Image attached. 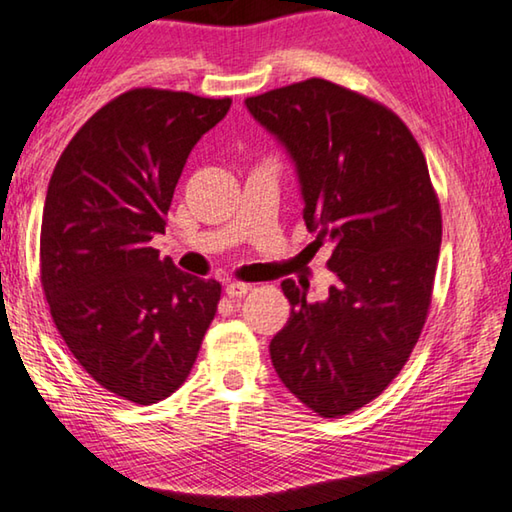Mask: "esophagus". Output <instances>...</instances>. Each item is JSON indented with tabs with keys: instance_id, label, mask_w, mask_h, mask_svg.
Returning <instances> with one entry per match:
<instances>
[{
	"instance_id": "obj_1",
	"label": "esophagus",
	"mask_w": 512,
	"mask_h": 512,
	"mask_svg": "<svg viewBox=\"0 0 512 512\" xmlns=\"http://www.w3.org/2000/svg\"><path fill=\"white\" fill-rule=\"evenodd\" d=\"M251 290L249 283H240V281H233L226 286V295H229L231 299H242L247 295V292Z\"/></svg>"
}]
</instances>
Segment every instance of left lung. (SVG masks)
Wrapping results in <instances>:
<instances>
[{
  "label": "left lung",
  "mask_w": 512,
  "mask_h": 512,
  "mask_svg": "<svg viewBox=\"0 0 512 512\" xmlns=\"http://www.w3.org/2000/svg\"><path fill=\"white\" fill-rule=\"evenodd\" d=\"M286 147L315 242L338 283L324 301L281 283L292 311L270 342L283 385L322 417L363 408L401 372L424 329L442 215L413 133L390 108L324 79L245 99Z\"/></svg>",
  "instance_id": "1"
}]
</instances>
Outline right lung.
<instances>
[{"label":"right lung","mask_w":512,"mask_h":512,"mask_svg":"<svg viewBox=\"0 0 512 512\" xmlns=\"http://www.w3.org/2000/svg\"><path fill=\"white\" fill-rule=\"evenodd\" d=\"M231 99L133 88L58 158L40 226V281L67 349L102 388L149 406L188 379L222 286L149 247L165 233L192 147Z\"/></svg>","instance_id":"1"}]
</instances>
